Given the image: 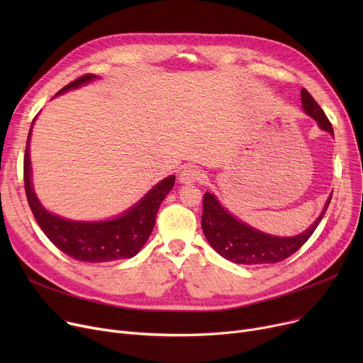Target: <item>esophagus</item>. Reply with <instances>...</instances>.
I'll use <instances>...</instances> for the list:
<instances>
[{
	"label": "esophagus",
	"mask_w": 363,
	"mask_h": 363,
	"mask_svg": "<svg viewBox=\"0 0 363 363\" xmlns=\"http://www.w3.org/2000/svg\"><path fill=\"white\" fill-rule=\"evenodd\" d=\"M203 174L196 167H185L179 174V182L181 184H193V182H201Z\"/></svg>",
	"instance_id": "34e87169"
}]
</instances>
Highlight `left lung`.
Segmentation results:
<instances>
[{
  "label": "left lung",
  "mask_w": 363,
  "mask_h": 363,
  "mask_svg": "<svg viewBox=\"0 0 363 363\" xmlns=\"http://www.w3.org/2000/svg\"><path fill=\"white\" fill-rule=\"evenodd\" d=\"M300 95L304 113L315 119L322 130L334 137L333 125L312 95L304 88L300 91ZM331 197L333 193L327 199L320 215L303 233L293 237H279L259 231L249 223L242 222L223 207L215 194L206 193L203 199L201 228L207 242L226 260L247 266L278 263L296 253L311 238L320 219L325 215Z\"/></svg>",
  "instance_id": "1"
}]
</instances>
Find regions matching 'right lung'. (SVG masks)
Instances as JSON below:
<instances>
[{
  "instance_id": "add662e5",
  "label": "right lung",
  "mask_w": 363,
  "mask_h": 363,
  "mask_svg": "<svg viewBox=\"0 0 363 363\" xmlns=\"http://www.w3.org/2000/svg\"><path fill=\"white\" fill-rule=\"evenodd\" d=\"M95 79H100L97 74H85L66 85L54 97H59L70 89L88 85ZM35 119L29 129L25 150V189L30 211L48 240L72 259L86 263H107L113 260L130 259L138 255L151 235L152 228H155L156 215L162 201L174 188L175 175H170L157 182L128 211L110 219L74 220L55 215L44 207L38 199L32 184L29 143Z\"/></svg>"
}]
</instances>
